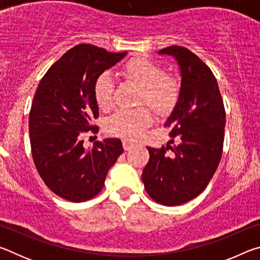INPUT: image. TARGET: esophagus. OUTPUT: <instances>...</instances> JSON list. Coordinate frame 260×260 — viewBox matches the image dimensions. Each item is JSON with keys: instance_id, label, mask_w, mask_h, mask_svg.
<instances>
[{"instance_id": "esophagus-1", "label": "esophagus", "mask_w": 260, "mask_h": 260, "mask_svg": "<svg viewBox=\"0 0 260 260\" xmlns=\"http://www.w3.org/2000/svg\"><path fill=\"white\" fill-rule=\"evenodd\" d=\"M122 147H124L125 150H131V149L134 147V143L131 142L128 140H124L122 141Z\"/></svg>"}]
</instances>
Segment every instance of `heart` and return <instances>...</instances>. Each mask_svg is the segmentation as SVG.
Here are the masks:
<instances>
[{
    "label": "heart",
    "instance_id": "obj_1",
    "mask_svg": "<svg viewBox=\"0 0 260 260\" xmlns=\"http://www.w3.org/2000/svg\"><path fill=\"white\" fill-rule=\"evenodd\" d=\"M122 76L141 88L140 103H146L157 113L170 111L179 98L180 87L173 78L165 76L164 69L147 58L131 60L122 70ZM114 82L110 73L104 72L95 81L94 93L99 107L109 110L113 104ZM151 114L147 109L132 111L119 110L109 117V134L127 140L139 139L146 127L150 125Z\"/></svg>",
    "mask_w": 260,
    "mask_h": 260
}]
</instances>
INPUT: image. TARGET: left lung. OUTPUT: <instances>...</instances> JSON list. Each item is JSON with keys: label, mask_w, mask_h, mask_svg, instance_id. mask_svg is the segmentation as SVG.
<instances>
[{"label": "left lung", "mask_w": 260, "mask_h": 260, "mask_svg": "<svg viewBox=\"0 0 260 260\" xmlns=\"http://www.w3.org/2000/svg\"><path fill=\"white\" fill-rule=\"evenodd\" d=\"M158 55L173 57L179 67V98L164 124L179 143L147 147L150 158L142 181L153 201L177 206L199 196L213 177L222 153L226 113L217 79L193 52L171 46ZM169 147L172 156L166 153Z\"/></svg>", "instance_id": "obj_1"}]
</instances>
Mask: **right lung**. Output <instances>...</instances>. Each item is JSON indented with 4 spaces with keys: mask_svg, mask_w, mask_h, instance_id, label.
I'll list each match as a JSON object with an SVG mask.
<instances>
[{
    "mask_svg": "<svg viewBox=\"0 0 260 260\" xmlns=\"http://www.w3.org/2000/svg\"><path fill=\"white\" fill-rule=\"evenodd\" d=\"M126 55L78 45L39 83L28 120L32 156L47 187L61 199L74 203L93 199L124 151L119 139H104L86 149L80 136L93 128L90 120L99 117L96 79Z\"/></svg>",
    "mask_w": 260,
    "mask_h": 260,
    "instance_id": "1",
    "label": "right lung"
}]
</instances>
